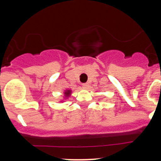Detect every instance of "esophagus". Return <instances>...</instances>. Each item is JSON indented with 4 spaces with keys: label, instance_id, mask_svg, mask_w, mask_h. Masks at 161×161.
I'll return each instance as SVG.
<instances>
[{
    "label": "esophagus",
    "instance_id": "esophagus-1",
    "mask_svg": "<svg viewBox=\"0 0 161 161\" xmlns=\"http://www.w3.org/2000/svg\"><path fill=\"white\" fill-rule=\"evenodd\" d=\"M82 87H83V88L87 89V88H88V84H83Z\"/></svg>",
    "mask_w": 161,
    "mask_h": 161
}]
</instances>
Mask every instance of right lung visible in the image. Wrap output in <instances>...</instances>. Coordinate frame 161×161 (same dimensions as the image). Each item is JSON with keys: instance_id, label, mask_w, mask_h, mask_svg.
<instances>
[{"instance_id": "1", "label": "right lung", "mask_w": 161, "mask_h": 161, "mask_svg": "<svg viewBox=\"0 0 161 161\" xmlns=\"http://www.w3.org/2000/svg\"><path fill=\"white\" fill-rule=\"evenodd\" d=\"M71 94V90H66L65 92H64V95H65V97H69Z\"/></svg>"}]
</instances>
